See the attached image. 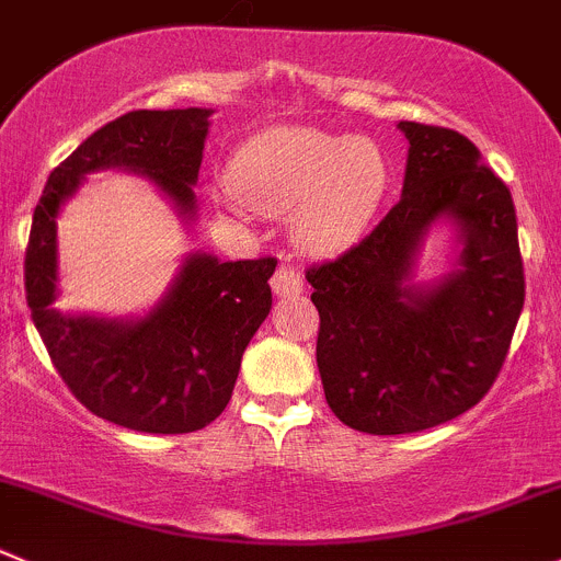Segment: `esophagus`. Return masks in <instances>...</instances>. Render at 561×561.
Returning <instances> with one entry per match:
<instances>
[{
    "label": "esophagus",
    "mask_w": 561,
    "mask_h": 561,
    "mask_svg": "<svg viewBox=\"0 0 561 561\" xmlns=\"http://www.w3.org/2000/svg\"><path fill=\"white\" fill-rule=\"evenodd\" d=\"M271 290H274L279 298L298 296V293L304 290L301 274H298L290 263H282L279 268L274 271V276H271Z\"/></svg>",
    "instance_id": "obj_1"
}]
</instances>
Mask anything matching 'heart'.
Here are the masks:
<instances>
[{
	"mask_svg": "<svg viewBox=\"0 0 561 561\" xmlns=\"http://www.w3.org/2000/svg\"><path fill=\"white\" fill-rule=\"evenodd\" d=\"M227 183L232 197L257 214H290L304 252L331 254L351 247L373 221L389 186V161L367 136L285 125L238 148Z\"/></svg>",
	"mask_w": 561,
	"mask_h": 561,
	"instance_id": "heart-1",
	"label": "heart"
}]
</instances>
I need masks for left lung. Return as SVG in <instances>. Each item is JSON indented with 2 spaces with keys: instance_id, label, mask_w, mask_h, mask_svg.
Returning <instances> with one entry per match:
<instances>
[{
  "instance_id": "obj_1",
  "label": "left lung",
  "mask_w": 561,
  "mask_h": 561,
  "mask_svg": "<svg viewBox=\"0 0 561 561\" xmlns=\"http://www.w3.org/2000/svg\"><path fill=\"white\" fill-rule=\"evenodd\" d=\"M408 139L402 197L369 236L309 265L320 314L318 369L342 425L373 436L436 427L469 411L499 378L526 282L513 194L471 139L400 123ZM459 227V271L436 288L407 285L436 218Z\"/></svg>"
}]
</instances>
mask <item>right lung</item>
<instances>
[{
	"label": "right lung",
	"instance_id": "obj_1",
	"mask_svg": "<svg viewBox=\"0 0 561 561\" xmlns=\"http://www.w3.org/2000/svg\"><path fill=\"white\" fill-rule=\"evenodd\" d=\"M210 108H136L112 119L48 175L24 257L26 304L51 364L95 416L139 433H194L227 408L249 340L271 312L274 257L221 263L188 254L175 285L142 320L70 318L57 298V214L87 172L148 175L194 216Z\"/></svg>",
	"mask_w": 561,
	"mask_h": 561
}]
</instances>
